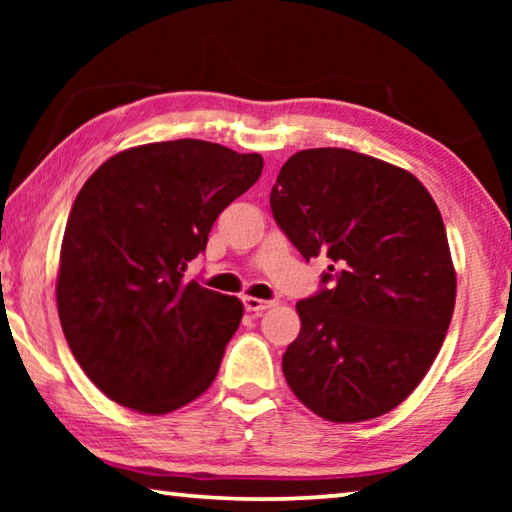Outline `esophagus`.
<instances>
[{"mask_svg":"<svg viewBox=\"0 0 512 512\" xmlns=\"http://www.w3.org/2000/svg\"><path fill=\"white\" fill-rule=\"evenodd\" d=\"M241 300H244L246 311H253V314H262V311L271 309L275 305L273 300H259V298H250V296H244Z\"/></svg>","mask_w":512,"mask_h":512,"instance_id":"34e87169","label":"esophagus"}]
</instances>
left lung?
Instances as JSON below:
<instances>
[{"label": "left lung", "mask_w": 512, "mask_h": 512, "mask_svg": "<svg viewBox=\"0 0 512 512\" xmlns=\"http://www.w3.org/2000/svg\"><path fill=\"white\" fill-rule=\"evenodd\" d=\"M271 210L307 262H332L316 296L296 305L300 334L282 357L289 388L332 422L393 411L427 375L454 314L438 205L395 164L307 149L284 162Z\"/></svg>", "instance_id": "1"}]
</instances>
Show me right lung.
<instances>
[{
	"label": "right lung",
	"instance_id": "1",
	"mask_svg": "<svg viewBox=\"0 0 512 512\" xmlns=\"http://www.w3.org/2000/svg\"><path fill=\"white\" fill-rule=\"evenodd\" d=\"M262 167L259 153L173 140L112 155L83 185L56 302L69 350L112 402L162 415L210 388L244 305L185 271Z\"/></svg>",
	"mask_w": 512,
	"mask_h": 512
}]
</instances>
